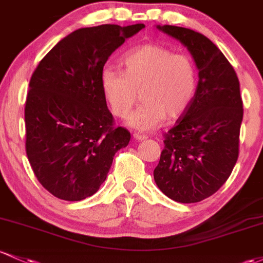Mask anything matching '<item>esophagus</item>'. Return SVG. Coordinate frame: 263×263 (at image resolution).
<instances>
[{"label":"esophagus","instance_id":"esophagus-1","mask_svg":"<svg viewBox=\"0 0 263 263\" xmlns=\"http://www.w3.org/2000/svg\"><path fill=\"white\" fill-rule=\"evenodd\" d=\"M134 138H135V140H137V141H142V140H146L147 135L138 134V132H136V134H134Z\"/></svg>","mask_w":263,"mask_h":263}]
</instances>
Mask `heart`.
I'll return each instance as SVG.
<instances>
[{
	"instance_id": "1",
	"label": "heart",
	"mask_w": 263,
	"mask_h": 263,
	"mask_svg": "<svg viewBox=\"0 0 263 263\" xmlns=\"http://www.w3.org/2000/svg\"><path fill=\"white\" fill-rule=\"evenodd\" d=\"M123 71L106 67L101 87L111 111L126 117L138 100L143 103L129 115V126L148 131L164 118L175 120L191 106L198 86V68L187 53H175L160 43H145L122 57Z\"/></svg>"
}]
</instances>
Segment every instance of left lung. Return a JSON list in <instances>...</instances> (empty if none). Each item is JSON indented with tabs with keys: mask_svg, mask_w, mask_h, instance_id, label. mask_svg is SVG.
I'll list each match as a JSON object with an SVG mask.
<instances>
[{
	"mask_svg": "<svg viewBox=\"0 0 263 263\" xmlns=\"http://www.w3.org/2000/svg\"><path fill=\"white\" fill-rule=\"evenodd\" d=\"M157 28L189 48L200 80L191 106L163 135L155 182L171 200L195 203L217 192L237 162L243 117L238 77L202 33L170 25Z\"/></svg>",
	"mask_w": 263,
	"mask_h": 263,
	"instance_id": "1",
	"label": "left lung"
}]
</instances>
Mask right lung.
<instances>
[{"label": "right lung", "mask_w": 263, "mask_h": 263, "mask_svg": "<svg viewBox=\"0 0 263 263\" xmlns=\"http://www.w3.org/2000/svg\"><path fill=\"white\" fill-rule=\"evenodd\" d=\"M145 27L101 25L61 40L40 61L25 106L26 154L54 197L81 201L99 191L131 135L115 126L101 87L112 52Z\"/></svg>", "instance_id": "obj_1"}]
</instances>
